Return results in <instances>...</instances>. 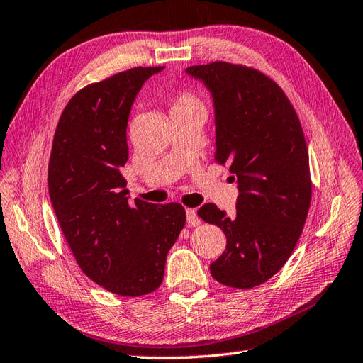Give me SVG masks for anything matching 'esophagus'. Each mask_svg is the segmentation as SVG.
<instances>
[{
	"label": "esophagus",
	"instance_id": "34e87169",
	"mask_svg": "<svg viewBox=\"0 0 363 363\" xmlns=\"http://www.w3.org/2000/svg\"><path fill=\"white\" fill-rule=\"evenodd\" d=\"M186 223L188 227H199L202 220H200V217L197 216L196 209H186Z\"/></svg>",
	"mask_w": 363,
	"mask_h": 363
}]
</instances>
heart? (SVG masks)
<instances>
[{"instance_id": "1", "label": "heart", "mask_w": 363, "mask_h": 363, "mask_svg": "<svg viewBox=\"0 0 363 363\" xmlns=\"http://www.w3.org/2000/svg\"><path fill=\"white\" fill-rule=\"evenodd\" d=\"M171 110H200V111H205V106H203L202 99H200L196 93H192L189 90H184V91H180L179 94L175 96Z\"/></svg>"}]
</instances>
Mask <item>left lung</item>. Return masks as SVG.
<instances>
[{"instance_id": "obj_1", "label": "left lung", "mask_w": 363, "mask_h": 363, "mask_svg": "<svg viewBox=\"0 0 363 363\" xmlns=\"http://www.w3.org/2000/svg\"><path fill=\"white\" fill-rule=\"evenodd\" d=\"M214 98V160L239 184L235 217L206 203L197 214L227 236L209 270L220 284L252 289L284 267L312 199L308 144L296 111L275 80L253 67L211 62L186 68Z\"/></svg>"}]
</instances>
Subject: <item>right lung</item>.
I'll use <instances>...</instances> for the list:
<instances>
[{
	"label": "right lung",
	"mask_w": 363,
	"mask_h": 363,
	"mask_svg": "<svg viewBox=\"0 0 363 363\" xmlns=\"http://www.w3.org/2000/svg\"><path fill=\"white\" fill-rule=\"evenodd\" d=\"M163 67H135L79 90L63 108L48 164L60 228L85 275L106 291L141 296L163 283L166 256L186 223L180 203L130 206L127 121L136 93Z\"/></svg>",
	"instance_id": "1"
}]
</instances>
